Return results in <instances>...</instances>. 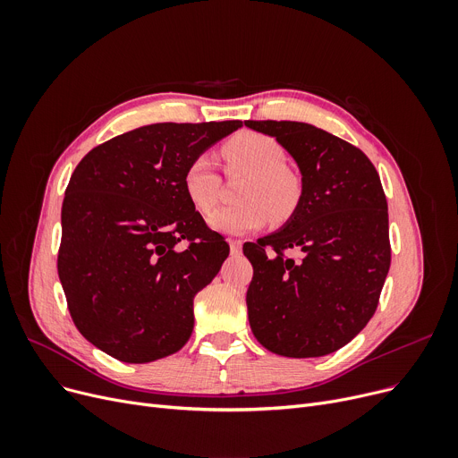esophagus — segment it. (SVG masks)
Returning <instances> with one entry per match:
<instances>
[{
  "label": "esophagus",
  "instance_id": "obj_1",
  "mask_svg": "<svg viewBox=\"0 0 458 458\" xmlns=\"http://www.w3.org/2000/svg\"><path fill=\"white\" fill-rule=\"evenodd\" d=\"M242 247H243V243L239 242V239H230V252H232L233 256L242 254Z\"/></svg>",
  "mask_w": 458,
  "mask_h": 458
}]
</instances>
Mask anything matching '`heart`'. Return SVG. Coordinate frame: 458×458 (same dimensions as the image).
I'll list each match as a JSON object with an SVG mask.
<instances>
[{"label": "heart", "mask_w": 458, "mask_h": 458, "mask_svg": "<svg viewBox=\"0 0 458 458\" xmlns=\"http://www.w3.org/2000/svg\"><path fill=\"white\" fill-rule=\"evenodd\" d=\"M223 157L230 173H245L247 180L237 192L242 204L216 209L208 225L228 235H243L269 221H285L297 209L302 197V180L285 166V152L269 135L243 131L233 135L223 147ZM221 178L211 156L192 157L183 173V189L197 209L208 213L219 200Z\"/></svg>", "instance_id": "1"}]
</instances>
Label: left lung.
I'll use <instances>...</instances> for the list:
<instances>
[{
  "mask_svg": "<svg viewBox=\"0 0 458 458\" xmlns=\"http://www.w3.org/2000/svg\"><path fill=\"white\" fill-rule=\"evenodd\" d=\"M245 126L275 137L302 180L301 202L285 225L243 245L254 269L247 292L252 334L280 356L330 354L373 318L390 269L378 173L362 150L311 124L245 120Z\"/></svg>",
  "mask_w": 458,
  "mask_h": 458,
  "instance_id": "8db88e82",
  "label": "left lung"
}]
</instances>
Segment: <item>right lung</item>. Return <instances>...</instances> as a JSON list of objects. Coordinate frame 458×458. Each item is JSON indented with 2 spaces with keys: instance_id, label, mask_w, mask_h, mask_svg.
I'll use <instances>...</instances> for the list:
<instances>
[{
  "instance_id": "obj_1",
  "label": "right lung",
  "mask_w": 458,
  "mask_h": 458,
  "mask_svg": "<svg viewBox=\"0 0 458 458\" xmlns=\"http://www.w3.org/2000/svg\"><path fill=\"white\" fill-rule=\"evenodd\" d=\"M237 128L242 120L140 126L92 148L72 174L59 280L83 338L120 362H154L191 338L192 299L230 247L185 195L183 173Z\"/></svg>"
}]
</instances>
